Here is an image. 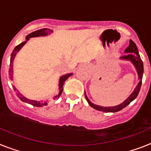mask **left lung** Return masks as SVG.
<instances>
[{
    "mask_svg": "<svg viewBox=\"0 0 151 151\" xmlns=\"http://www.w3.org/2000/svg\"><path fill=\"white\" fill-rule=\"evenodd\" d=\"M125 52L126 53H127V54L126 55H123L122 56V57H120V58L129 61V62H131L132 63L134 64V65L136 68V70L137 72L138 78L140 79V82H139L137 86L135 89H134V92L129 95V96L128 97L127 99H126L124 102L120 103L119 105L115 106L108 107L100 106L95 105V104L92 103L90 102V100L88 99L86 94L85 93L86 99L87 102H88V103H89V106H90L91 107H93V108L97 109V110H99V111L106 112V113H116V112L119 111V110L123 109V108H125L127 106H128L129 103H131L132 101L134 100L138 96V93L140 92V86H141L142 83L141 79L142 78H143V73H144V65H143V62H142L140 55H139V52H138L137 47L136 44L132 41V40H129V45L127 48H126Z\"/></svg>",
    "mask_w": 151,
    "mask_h": 151,
    "instance_id": "8db88e82",
    "label": "left lung"
}]
</instances>
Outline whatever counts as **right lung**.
I'll return each instance as SVG.
<instances>
[{
	"label": "right lung",
	"mask_w": 151,
	"mask_h": 151,
	"mask_svg": "<svg viewBox=\"0 0 151 151\" xmlns=\"http://www.w3.org/2000/svg\"><path fill=\"white\" fill-rule=\"evenodd\" d=\"M53 31L49 28H42V29L40 30H37L35 32H32L31 34L28 35L26 36V41L25 42H22L20 45H17L14 48V49L13 50L12 53H11V61H10V68H9V75L10 76H11V79H12V76H13V62L14 59L15 58V55H17V53L20 51V49L23 47L24 45L26 44V42H28V40H29L31 38H34V37H40V36H46L48 35H50L51 33H52ZM73 75V73H68V74L64 75V76H62L60 77L59 78V83H58V89H59V93L56 96L54 97V99H56V98H58V97L60 96L61 94L62 93V90H63V85H64L65 82V80H67L69 77ZM13 88L14 89V91H17V97L19 98L23 102L26 103H28V104H31V105L34 106H37V107H41L43 106H46L48 104V103L46 102V101H36V100H32V99H29L28 98H26V97L22 95V93H19V91L17 90V89L15 88L14 86H13Z\"/></svg>",
	"instance_id": "obj_1"
}]
</instances>
